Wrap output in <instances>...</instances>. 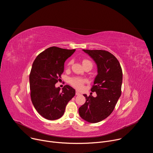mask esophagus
<instances>
[{"label": "esophagus", "mask_w": 153, "mask_h": 153, "mask_svg": "<svg viewBox=\"0 0 153 153\" xmlns=\"http://www.w3.org/2000/svg\"><path fill=\"white\" fill-rule=\"evenodd\" d=\"M76 94L77 96H79V95H80V93L78 91H76Z\"/></svg>", "instance_id": "esophagus-1"}]
</instances>
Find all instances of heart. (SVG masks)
Masks as SVG:
<instances>
[{
  "instance_id": "obj_1",
  "label": "heart",
  "mask_w": 153,
  "mask_h": 153,
  "mask_svg": "<svg viewBox=\"0 0 153 153\" xmlns=\"http://www.w3.org/2000/svg\"><path fill=\"white\" fill-rule=\"evenodd\" d=\"M73 63V60H71L68 62V65H70L71 63ZM82 63H83V65H86V64H88V63H91L92 64V62L89 60H86V59H84L82 62ZM93 65V64H92ZM86 82V80L84 79H82V78H80V77H73L71 79H70V83L73 86H74L75 88H81L83 86V83Z\"/></svg>"
}]
</instances>
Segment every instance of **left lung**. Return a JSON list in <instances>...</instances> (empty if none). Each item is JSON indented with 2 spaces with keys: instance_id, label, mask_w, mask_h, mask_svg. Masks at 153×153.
<instances>
[{
  "instance_id": "left-lung-1",
  "label": "left lung",
  "mask_w": 153,
  "mask_h": 153,
  "mask_svg": "<svg viewBox=\"0 0 153 153\" xmlns=\"http://www.w3.org/2000/svg\"><path fill=\"white\" fill-rule=\"evenodd\" d=\"M96 63L97 74L91 91L97 96L83 94L85 103L79 108L82 119L90 123H97L110 116L120 97L122 70L116 57L105 50H82Z\"/></svg>"
}]
</instances>
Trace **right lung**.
Here are the masks:
<instances>
[{
    "label": "right lung",
    "instance_id": "right-lung-1",
    "mask_svg": "<svg viewBox=\"0 0 153 153\" xmlns=\"http://www.w3.org/2000/svg\"><path fill=\"white\" fill-rule=\"evenodd\" d=\"M75 51L50 47L40 53L33 63L30 75L31 101L38 113L46 119L60 118L75 96V90L70 85H65L62 91L55 86L63 72L65 62Z\"/></svg>",
    "mask_w": 153,
    "mask_h": 153
}]
</instances>
